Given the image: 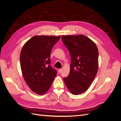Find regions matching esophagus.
<instances>
[{
    "instance_id": "1",
    "label": "esophagus",
    "mask_w": 121,
    "mask_h": 121,
    "mask_svg": "<svg viewBox=\"0 0 121 121\" xmlns=\"http://www.w3.org/2000/svg\"><path fill=\"white\" fill-rule=\"evenodd\" d=\"M62 69H59V70H58V72H59V73H61V72H62Z\"/></svg>"
}]
</instances>
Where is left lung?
<instances>
[{
    "mask_svg": "<svg viewBox=\"0 0 121 121\" xmlns=\"http://www.w3.org/2000/svg\"><path fill=\"white\" fill-rule=\"evenodd\" d=\"M61 39L71 61L69 74L64 81L71 93L79 95L87 90L96 77L99 52L95 43L85 35H63Z\"/></svg>",
    "mask_w": 121,
    "mask_h": 121,
    "instance_id": "8db88e82",
    "label": "left lung"
}]
</instances>
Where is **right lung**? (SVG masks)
<instances>
[{
    "label": "right lung",
    "instance_id": "right-lung-1",
    "mask_svg": "<svg viewBox=\"0 0 121 121\" xmlns=\"http://www.w3.org/2000/svg\"><path fill=\"white\" fill-rule=\"evenodd\" d=\"M61 36H34L24 45L20 55L22 75L33 92L43 95L50 89L57 74L50 59L54 45Z\"/></svg>",
    "mask_w": 121,
    "mask_h": 121
}]
</instances>
